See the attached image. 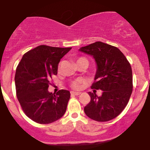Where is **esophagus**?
Here are the masks:
<instances>
[{
    "mask_svg": "<svg viewBox=\"0 0 150 150\" xmlns=\"http://www.w3.org/2000/svg\"><path fill=\"white\" fill-rule=\"evenodd\" d=\"M70 94H71V95L78 96V95H80V94H81V92H76V91H71Z\"/></svg>",
    "mask_w": 150,
    "mask_h": 150,
    "instance_id": "1",
    "label": "esophagus"
}]
</instances>
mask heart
Here are the masks:
<instances>
[{"instance_id": "1", "label": "heart", "mask_w": 150, "mask_h": 150, "mask_svg": "<svg viewBox=\"0 0 150 150\" xmlns=\"http://www.w3.org/2000/svg\"><path fill=\"white\" fill-rule=\"evenodd\" d=\"M83 61H86V62H88L87 59H86L85 57H79V58H78V59H77L76 64L80 63V62H83ZM83 83V81L82 80H81V79L75 80V81H72V82L70 83V86L72 87L73 89H75V90L81 89V87H82Z\"/></svg>"}]
</instances>
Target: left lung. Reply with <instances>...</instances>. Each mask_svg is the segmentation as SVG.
Returning <instances> with one entry per match:
<instances>
[{
  "label": "left lung",
  "instance_id": "8db88e82",
  "mask_svg": "<svg viewBox=\"0 0 150 150\" xmlns=\"http://www.w3.org/2000/svg\"><path fill=\"white\" fill-rule=\"evenodd\" d=\"M79 50L95 59L97 70L91 88L103 90L100 97L88 92L91 100L84 107L85 114L97 122L116 118L126 107L133 91L130 64L120 49L102 42L82 47Z\"/></svg>",
  "mask_w": 150,
  "mask_h": 150
}]
</instances>
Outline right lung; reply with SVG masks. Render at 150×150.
Instances as JSON below:
<instances>
[{
  "label": "right lung",
  "instance_id": "obj_1",
  "mask_svg": "<svg viewBox=\"0 0 150 150\" xmlns=\"http://www.w3.org/2000/svg\"><path fill=\"white\" fill-rule=\"evenodd\" d=\"M71 49L40 45L25 53L17 65L16 95L25 114L35 122L50 124L66 112L70 92L62 89L55 94L47 89L61 59Z\"/></svg>",
  "mask_w": 150,
  "mask_h": 150
}]
</instances>
